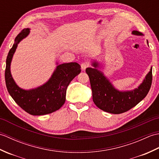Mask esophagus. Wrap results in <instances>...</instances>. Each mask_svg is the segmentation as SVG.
<instances>
[{"label":"esophagus","instance_id":"esophagus-1","mask_svg":"<svg viewBox=\"0 0 159 159\" xmlns=\"http://www.w3.org/2000/svg\"><path fill=\"white\" fill-rule=\"evenodd\" d=\"M89 66V64L87 62H84L81 64V68L83 70H85L87 67H88Z\"/></svg>","mask_w":159,"mask_h":159}]
</instances>
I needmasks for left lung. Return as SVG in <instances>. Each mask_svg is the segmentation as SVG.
I'll return each instance as SVG.
<instances>
[{
    "label": "left lung",
    "instance_id": "8db88e82",
    "mask_svg": "<svg viewBox=\"0 0 159 159\" xmlns=\"http://www.w3.org/2000/svg\"><path fill=\"white\" fill-rule=\"evenodd\" d=\"M132 33L143 35L137 31H133ZM147 43L148 44V41ZM92 66L94 68L87 67L86 73L89 78L93 102L101 110L113 114L126 112L139 103L149 92L152 80V67L138 88L122 92L115 88L104 74L96 69L98 63L94 61Z\"/></svg>",
    "mask_w": 159,
    "mask_h": 159
}]
</instances>
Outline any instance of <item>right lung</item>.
<instances>
[{
    "instance_id": "1",
    "label": "right lung",
    "mask_w": 159,
    "mask_h": 159,
    "mask_svg": "<svg viewBox=\"0 0 159 159\" xmlns=\"http://www.w3.org/2000/svg\"><path fill=\"white\" fill-rule=\"evenodd\" d=\"M29 33L30 29H23L16 36L15 43L8 53L5 72L6 87L10 96L23 110L33 116H43L55 112L63 105L67 86L81 70L76 62L60 64L43 85L29 90L20 88L13 79L10 66L18 44Z\"/></svg>"
}]
</instances>
